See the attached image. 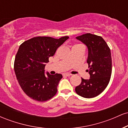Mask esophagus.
<instances>
[{
	"label": "esophagus",
	"instance_id": "34e87169",
	"mask_svg": "<svg viewBox=\"0 0 128 128\" xmlns=\"http://www.w3.org/2000/svg\"><path fill=\"white\" fill-rule=\"evenodd\" d=\"M71 75H72L71 74H69V73H64V76H70Z\"/></svg>",
	"mask_w": 128,
	"mask_h": 128
}]
</instances>
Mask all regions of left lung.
Returning a JSON list of instances; mask_svg holds the SVG:
<instances>
[{"label":"left lung","instance_id":"8db88e82","mask_svg":"<svg viewBox=\"0 0 128 128\" xmlns=\"http://www.w3.org/2000/svg\"><path fill=\"white\" fill-rule=\"evenodd\" d=\"M76 39L82 42L88 48L87 62L90 78H82L80 85L75 88L76 92L85 98H94L108 86L111 72L112 60L110 48L100 36L87 33Z\"/></svg>","mask_w":128,"mask_h":128}]
</instances>
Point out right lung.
Returning <instances> with one entry per match:
<instances>
[{
    "mask_svg": "<svg viewBox=\"0 0 128 128\" xmlns=\"http://www.w3.org/2000/svg\"><path fill=\"white\" fill-rule=\"evenodd\" d=\"M68 38L37 36L20 46L14 61V71L19 85L29 98L44 102L56 94L62 74L52 75L49 72L46 74L44 68L49 57L54 56L56 49Z\"/></svg>",
    "mask_w": 128,
    "mask_h": 128,
    "instance_id": "right-lung-1",
    "label": "right lung"
}]
</instances>
